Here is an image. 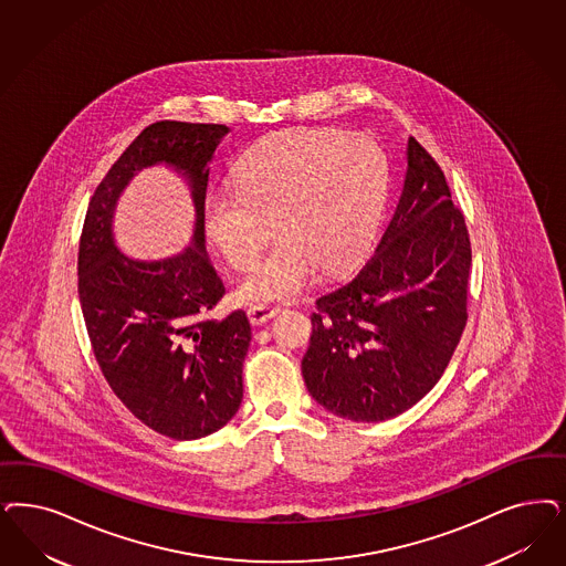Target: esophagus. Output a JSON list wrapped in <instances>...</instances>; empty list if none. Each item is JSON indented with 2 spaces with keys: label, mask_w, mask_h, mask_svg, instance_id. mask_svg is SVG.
Masks as SVG:
<instances>
[{
  "label": "esophagus",
  "mask_w": 566,
  "mask_h": 566,
  "mask_svg": "<svg viewBox=\"0 0 566 566\" xmlns=\"http://www.w3.org/2000/svg\"><path fill=\"white\" fill-rule=\"evenodd\" d=\"M280 313V307H270V305H253L247 315H249V322L253 326H263L265 322H270L272 317H275Z\"/></svg>",
  "instance_id": "34e87169"
}]
</instances>
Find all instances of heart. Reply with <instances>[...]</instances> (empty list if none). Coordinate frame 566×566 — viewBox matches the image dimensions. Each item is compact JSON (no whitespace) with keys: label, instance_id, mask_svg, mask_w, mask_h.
I'll list each match as a JSON object with an SVG mask.
<instances>
[{"label":"heart","instance_id":"b5f03b06","mask_svg":"<svg viewBox=\"0 0 566 566\" xmlns=\"http://www.w3.org/2000/svg\"><path fill=\"white\" fill-rule=\"evenodd\" d=\"M389 188V167L370 137L336 129H294L256 144L238 165L235 186L205 200V228L235 268H251L238 286L244 303L289 301L317 270L334 273L368 251Z\"/></svg>","mask_w":566,"mask_h":566}]
</instances>
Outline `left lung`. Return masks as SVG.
Instances as JSON below:
<instances>
[{"label":"left lung","mask_w":566,"mask_h":566,"mask_svg":"<svg viewBox=\"0 0 566 566\" xmlns=\"http://www.w3.org/2000/svg\"><path fill=\"white\" fill-rule=\"evenodd\" d=\"M397 209L368 263L315 301L301 370L313 399L353 422L416 406L467 326L470 238L434 158L408 139Z\"/></svg>","instance_id":"obj_1"}]
</instances>
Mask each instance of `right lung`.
Returning a JSON list of instances; mask_svg holds the SVG:
<instances>
[{"mask_svg":"<svg viewBox=\"0 0 566 566\" xmlns=\"http://www.w3.org/2000/svg\"><path fill=\"white\" fill-rule=\"evenodd\" d=\"M226 125L158 120L118 156L90 200L78 242V301L99 370L123 406L177 441L226 427L242 401L251 345L247 313L211 319L226 294L205 247V196ZM184 176L196 205L190 248L165 260L120 254L112 232L117 198L142 168Z\"/></svg>","mask_w":566,"mask_h":566,"instance_id":"add662e5","label":"right lung"}]
</instances>
